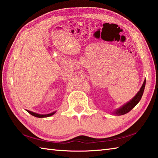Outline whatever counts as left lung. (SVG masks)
I'll return each instance as SVG.
<instances>
[{
  "label": "left lung",
  "mask_w": 158,
  "mask_h": 158,
  "mask_svg": "<svg viewBox=\"0 0 158 158\" xmlns=\"http://www.w3.org/2000/svg\"><path fill=\"white\" fill-rule=\"evenodd\" d=\"M145 84H146V80H144V81L143 83V85H142L140 91L138 92L137 94L135 95L130 101H129L127 103L124 105V106H123L122 107H120V109L117 110L115 112V114H118V115H123V114H125L127 113H128L129 112H130L133 108H134L138 103V102L140 101L144 92Z\"/></svg>",
  "instance_id": "1"
}]
</instances>
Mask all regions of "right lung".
Returning a JSON list of instances; mask_svg holds the SVG:
<instances>
[{"label": "right lung", "instance_id": "add662e5", "mask_svg": "<svg viewBox=\"0 0 158 158\" xmlns=\"http://www.w3.org/2000/svg\"><path fill=\"white\" fill-rule=\"evenodd\" d=\"M27 112H29L30 114H31V115L33 116L38 117V118H44V117H48V116H51L52 115H53V114L55 113V112H52L51 114H38L34 113L33 112H31V111H29V110H27Z\"/></svg>", "mask_w": 158, "mask_h": 158}]
</instances>
